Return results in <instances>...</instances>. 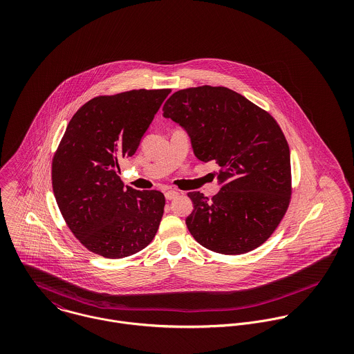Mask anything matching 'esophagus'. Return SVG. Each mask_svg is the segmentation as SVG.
I'll return each mask as SVG.
<instances>
[{
	"label": "esophagus",
	"mask_w": 354,
	"mask_h": 354,
	"mask_svg": "<svg viewBox=\"0 0 354 354\" xmlns=\"http://www.w3.org/2000/svg\"><path fill=\"white\" fill-rule=\"evenodd\" d=\"M178 195H180V194H178L177 191H166V192H165V198H166L167 201H173V199H176Z\"/></svg>",
	"instance_id": "34e87169"
}]
</instances>
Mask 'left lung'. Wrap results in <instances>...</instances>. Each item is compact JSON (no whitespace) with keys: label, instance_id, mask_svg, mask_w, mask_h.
<instances>
[{"label":"left lung","instance_id":"1","mask_svg":"<svg viewBox=\"0 0 354 354\" xmlns=\"http://www.w3.org/2000/svg\"><path fill=\"white\" fill-rule=\"evenodd\" d=\"M163 117L189 135L195 155L219 165L221 191L189 192L188 230L204 248L241 254L260 247L282 221L292 196L290 150L274 117L226 87L174 93Z\"/></svg>","mask_w":354,"mask_h":354}]
</instances>
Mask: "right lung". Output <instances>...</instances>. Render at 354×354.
Listing matches in <instances>:
<instances>
[{"label": "right lung", "instance_id": "right-lung-1", "mask_svg": "<svg viewBox=\"0 0 354 354\" xmlns=\"http://www.w3.org/2000/svg\"><path fill=\"white\" fill-rule=\"evenodd\" d=\"M169 94L142 88L95 97L69 121L53 156L51 184L68 227L88 251L122 259L155 237L165 196L124 187L118 163L136 152Z\"/></svg>", "mask_w": 354, "mask_h": 354}]
</instances>
